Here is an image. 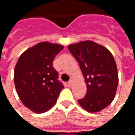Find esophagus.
I'll use <instances>...</instances> for the list:
<instances>
[{"mask_svg": "<svg viewBox=\"0 0 135 135\" xmlns=\"http://www.w3.org/2000/svg\"><path fill=\"white\" fill-rule=\"evenodd\" d=\"M73 82H74V79L73 78H71L70 80H69V82H68V85H69V86H71L72 84H73Z\"/></svg>", "mask_w": 135, "mask_h": 135, "instance_id": "34e87169", "label": "esophagus"}]
</instances>
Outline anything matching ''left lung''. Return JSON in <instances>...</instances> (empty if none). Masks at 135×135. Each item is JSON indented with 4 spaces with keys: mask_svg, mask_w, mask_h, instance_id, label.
<instances>
[{
    "mask_svg": "<svg viewBox=\"0 0 135 135\" xmlns=\"http://www.w3.org/2000/svg\"><path fill=\"white\" fill-rule=\"evenodd\" d=\"M78 61L87 85V93L79 104L90 113H96L111 103L119 83L117 66L106 47L91 40L68 45Z\"/></svg>",
    "mask_w": 135,
    "mask_h": 135,
    "instance_id": "1",
    "label": "left lung"
}]
</instances>
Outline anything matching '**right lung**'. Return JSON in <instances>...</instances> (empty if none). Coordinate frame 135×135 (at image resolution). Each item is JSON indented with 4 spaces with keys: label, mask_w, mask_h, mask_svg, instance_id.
I'll list each match as a JSON object with an SVG mask.
<instances>
[{
    "label": "right lung",
    "mask_w": 135,
    "mask_h": 135,
    "mask_svg": "<svg viewBox=\"0 0 135 135\" xmlns=\"http://www.w3.org/2000/svg\"><path fill=\"white\" fill-rule=\"evenodd\" d=\"M60 44L40 42L20 56L14 69L15 88L22 103L35 113H45L56 103L64 85L53 66Z\"/></svg>",
    "instance_id": "obj_1"
}]
</instances>
